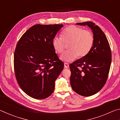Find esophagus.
I'll return each instance as SVG.
<instances>
[{
    "label": "esophagus",
    "mask_w": 120,
    "mask_h": 120,
    "mask_svg": "<svg viewBox=\"0 0 120 120\" xmlns=\"http://www.w3.org/2000/svg\"><path fill=\"white\" fill-rule=\"evenodd\" d=\"M64 68H68L69 67V64H68V63L64 62Z\"/></svg>",
    "instance_id": "esophagus-1"
}]
</instances>
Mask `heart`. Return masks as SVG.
I'll list each match as a JSON object with an SVG mask.
<instances>
[{"label": "heart", "mask_w": 120, "mask_h": 120, "mask_svg": "<svg viewBox=\"0 0 120 120\" xmlns=\"http://www.w3.org/2000/svg\"><path fill=\"white\" fill-rule=\"evenodd\" d=\"M94 36L92 32L78 26H69L62 31L61 36H56L52 40V45L56 52L61 54L69 43V50L60 56L64 61L70 62L75 59L82 58L90 51L94 44Z\"/></svg>", "instance_id": "b5f03b06"}]
</instances>
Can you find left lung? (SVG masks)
I'll use <instances>...</instances> for the list:
<instances>
[{
	"mask_svg": "<svg viewBox=\"0 0 120 120\" xmlns=\"http://www.w3.org/2000/svg\"><path fill=\"white\" fill-rule=\"evenodd\" d=\"M77 24L90 27L94 41L86 56L70 64V84L77 94L90 96L98 93L106 84L111 64V50L104 32L95 23L86 22Z\"/></svg>",
	"mask_w": 120,
	"mask_h": 120,
	"instance_id": "left-lung-1",
	"label": "left lung"
}]
</instances>
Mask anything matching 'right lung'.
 <instances>
[{
    "label": "right lung",
    "mask_w": 120,
    "mask_h": 120,
    "mask_svg": "<svg viewBox=\"0 0 120 120\" xmlns=\"http://www.w3.org/2000/svg\"><path fill=\"white\" fill-rule=\"evenodd\" d=\"M62 24H37L20 38L14 56L15 77L28 96L44 99L53 92L55 81L64 68L56 53L52 40Z\"/></svg>",
    "instance_id": "obj_1"
}]
</instances>
